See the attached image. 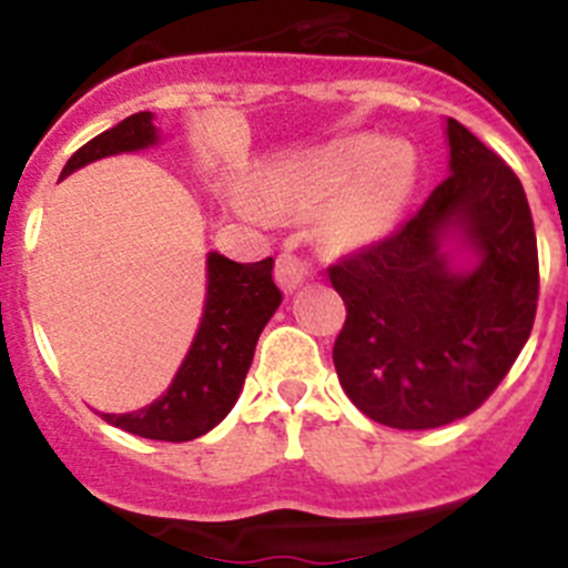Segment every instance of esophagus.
Wrapping results in <instances>:
<instances>
[{
    "label": "esophagus",
    "instance_id": "34e87169",
    "mask_svg": "<svg viewBox=\"0 0 568 568\" xmlns=\"http://www.w3.org/2000/svg\"><path fill=\"white\" fill-rule=\"evenodd\" d=\"M306 275H310V267L301 258L290 256V253H281L275 258V281H278V287L284 293H295L306 281Z\"/></svg>",
    "mask_w": 568,
    "mask_h": 568
}]
</instances>
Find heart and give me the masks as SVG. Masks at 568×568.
Listing matches in <instances>:
<instances>
[{
  "label": "heart",
  "instance_id": "heart-1",
  "mask_svg": "<svg viewBox=\"0 0 568 568\" xmlns=\"http://www.w3.org/2000/svg\"><path fill=\"white\" fill-rule=\"evenodd\" d=\"M414 189L416 158L408 145L343 138L270 171L258 194L233 191L231 207L242 220L267 225L273 213H312L326 204L321 220L326 242L357 250L394 231Z\"/></svg>",
  "mask_w": 568,
  "mask_h": 568
}]
</instances>
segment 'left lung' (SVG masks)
<instances>
[{
  "mask_svg": "<svg viewBox=\"0 0 568 568\" xmlns=\"http://www.w3.org/2000/svg\"><path fill=\"white\" fill-rule=\"evenodd\" d=\"M447 180L394 236L329 267L346 301L332 361L368 419H462L507 377L535 324L538 244L521 180L447 118Z\"/></svg>",
  "mask_w": 568,
  "mask_h": 568,
  "instance_id": "8db88e82",
  "label": "left lung"
}]
</instances>
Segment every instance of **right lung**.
<instances>
[{
  "mask_svg": "<svg viewBox=\"0 0 568 568\" xmlns=\"http://www.w3.org/2000/svg\"><path fill=\"white\" fill-rule=\"evenodd\" d=\"M160 145L152 112H138L81 145L67 160L61 180L95 160ZM205 306L189 355L176 368L171 386L129 414H101L114 428L158 442H191L207 434L231 414L262 329L281 304L273 281V258L239 264L211 250L205 258Z\"/></svg>",
  "mask_w": 568,
  "mask_h": 568,
  "instance_id": "add662e5",
  "label": "right lung"
}]
</instances>
